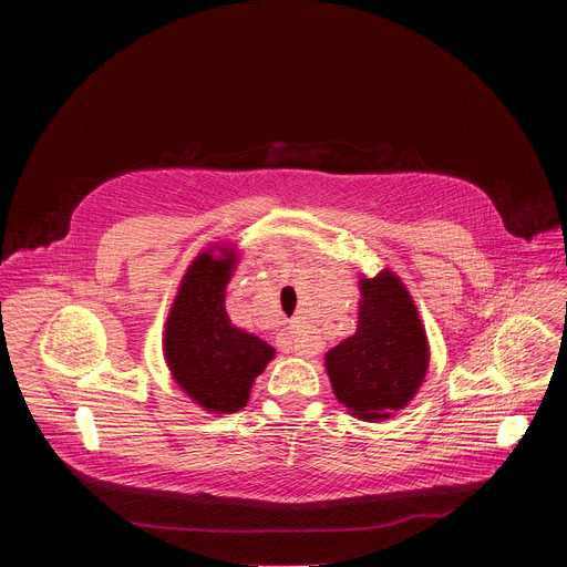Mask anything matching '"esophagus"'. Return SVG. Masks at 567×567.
Instances as JSON below:
<instances>
[{"label": "esophagus", "mask_w": 567, "mask_h": 567, "mask_svg": "<svg viewBox=\"0 0 567 567\" xmlns=\"http://www.w3.org/2000/svg\"><path fill=\"white\" fill-rule=\"evenodd\" d=\"M278 346L287 352H296L298 357H313L318 354V343L313 339H302L296 330H285L278 337Z\"/></svg>", "instance_id": "esophagus-1"}]
</instances>
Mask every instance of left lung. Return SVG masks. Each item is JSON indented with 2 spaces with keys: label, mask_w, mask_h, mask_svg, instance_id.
<instances>
[{
  "label": "left lung",
  "mask_w": 567,
  "mask_h": 567,
  "mask_svg": "<svg viewBox=\"0 0 567 567\" xmlns=\"http://www.w3.org/2000/svg\"><path fill=\"white\" fill-rule=\"evenodd\" d=\"M357 334L326 354L337 399L361 420H385L406 406L429 368L417 307L392 271L361 280Z\"/></svg>",
  "instance_id": "8db88e82"
}]
</instances>
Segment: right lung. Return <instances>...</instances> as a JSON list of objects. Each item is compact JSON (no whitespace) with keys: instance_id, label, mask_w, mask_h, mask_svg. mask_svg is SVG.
<instances>
[{"instance_id":"obj_1","label":"right lung","mask_w":567,"mask_h":567,"mask_svg":"<svg viewBox=\"0 0 567 567\" xmlns=\"http://www.w3.org/2000/svg\"><path fill=\"white\" fill-rule=\"evenodd\" d=\"M235 256L195 258L166 322L164 352L182 390L213 413L247 406L254 379L274 359V348L235 328L224 309Z\"/></svg>"}]
</instances>
